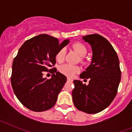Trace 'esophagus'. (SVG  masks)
<instances>
[{
    "label": "esophagus",
    "instance_id": "34e87169",
    "mask_svg": "<svg viewBox=\"0 0 132 132\" xmlns=\"http://www.w3.org/2000/svg\"><path fill=\"white\" fill-rule=\"evenodd\" d=\"M67 81H69V82H72L73 79H71V78H67Z\"/></svg>",
    "mask_w": 132,
    "mask_h": 132
}]
</instances>
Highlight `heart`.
I'll return each instance as SVG.
<instances>
[{
	"mask_svg": "<svg viewBox=\"0 0 132 132\" xmlns=\"http://www.w3.org/2000/svg\"><path fill=\"white\" fill-rule=\"evenodd\" d=\"M73 50L80 56L83 57L87 53V48L82 44L80 42H76L73 44L72 45ZM65 53H66V50L65 48L61 49L58 51L55 56V59L59 63H62L65 59ZM59 71L63 74L65 75L68 77H73L76 73H79L80 71V67L79 66H75V65H72L70 64H65V65L61 66L59 68Z\"/></svg>",
	"mask_w": 132,
	"mask_h": 132,
	"instance_id": "1",
	"label": "heart"
}]
</instances>
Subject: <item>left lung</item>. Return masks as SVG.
I'll return each mask as SVG.
<instances>
[{"mask_svg": "<svg viewBox=\"0 0 132 132\" xmlns=\"http://www.w3.org/2000/svg\"><path fill=\"white\" fill-rule=\"evenodd\" d=\"M82 39L91 45L93 58L80 78L89 79V83L86 85L75 80L72 96L78 110L96 114L107 108L117 94L121 79L120 62L112 45L102 36L87 35Z\"/></svg>", "mask_w": 132, "mask_h": 132, "instance_id": "left-lung-1", "label": "left lung"}]
</instances>
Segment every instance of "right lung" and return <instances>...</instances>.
I'll return each instance as SVG.
<instances>
[{
  "label": "right lung",
  "instance_id": "1",
  "mask_svg": "<svg viewBox=\"0 0 132 132\" xmlns=\"http://www.w3.org/2000/svg\"><path fill=\"white\" fill-rule=\"evenodd\" d=\"M69 42L59 44L57 38L40 34L26 41L14 59L11 84L20 102L34 112H43L55 104L67 77L55 68L51 69L52 78L43 77V73L55 65V56Z\"/></svg>",
  "mask_w": 132,
  "mask_h": 132
}]
</instances>
